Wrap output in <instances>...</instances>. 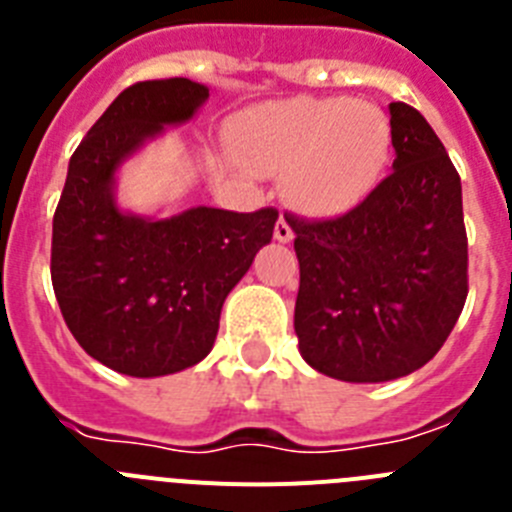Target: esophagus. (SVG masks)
Listing matches in <instances>:
<instances>
[{"label":"esophagus","mask_w":512,"mask_h":512,"mask_svg":"<svg viewBox=\"0 0 512 512\" xmlns=\"http://www.w3.org/2000/svg\"><path fill=\"white\" fill-rule=\"evenodd\" d=\"M274 238H277L279 243H289L292 238H295V230H292V225H289V220L284 215L277 220V228H274Z\"/></svg>","instance_id":"1"}]
</instances>
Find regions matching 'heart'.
Instances as JSON below:
<instances>
[{"mask_svg": "<svg viewBox=\"0 0 512 512\" xmlns=\"http://www.w3.org/2000/svg\"><path fill=\"white\" fill-rule=\"evenodd\" d=\"M251 171H289V192L310 215H341L364 202L390 164L392 125L377 104L295 97L248 112L238 135Z\"/></svg>", "mask_w": 512, "mask_h": 512, "instance_id": "1", "label": "heart"}]
</instances>
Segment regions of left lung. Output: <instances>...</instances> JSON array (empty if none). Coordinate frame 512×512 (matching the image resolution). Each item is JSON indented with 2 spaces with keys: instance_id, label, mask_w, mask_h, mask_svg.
Masks as SVG:
<instances>
[{
  "instance_id": "obj_1",
  "label": "left lung",
  "mask_w": 512,
  "mask_h": 512,
  "mask_svg": "<svg viewBox=\"0 0 512 512\" xmlns=\"http://www.w3.org/2000/svg\"><path fill=\"white\" fill-rule=\"evenodd\" d=\"M392 174L333 220L284 215L295 230V333L315 372L374 384L438 354L467 300L461 179L418 110L390 104Z\"/></svg>"
}]
</instances>
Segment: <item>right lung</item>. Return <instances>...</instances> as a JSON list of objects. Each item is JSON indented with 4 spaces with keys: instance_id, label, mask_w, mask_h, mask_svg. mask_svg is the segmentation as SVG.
<instances>
[{
    "instance_id": "1",
    "label": "right lung",
    "mask_w": 512,
    "mask_h": 512,
    "mask_svg": "<svg viewBox=\"0 0 512 512\" xmlns=\"http://www.w3.org/2000/svg\"><path fill=\"white\" fill-rule=\"evenodd\" d=\"M210 97L192 79H153L117 94L69 161L53 215L51 279L63 320L99 364L166 377L212 351L230 289L271 243L279 212L189 207L138 215L117 205V174L184 125Z\"/></svg>"
}]
</instances>
